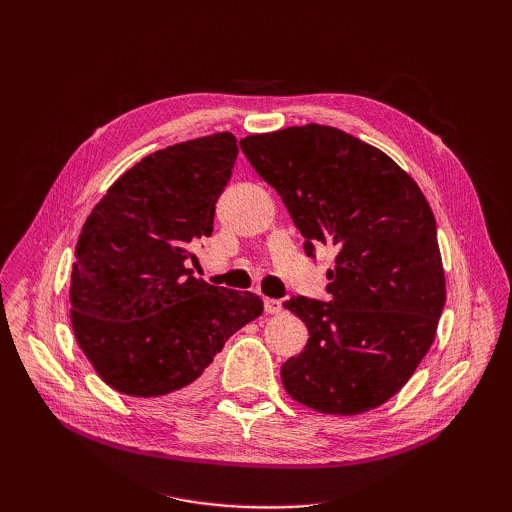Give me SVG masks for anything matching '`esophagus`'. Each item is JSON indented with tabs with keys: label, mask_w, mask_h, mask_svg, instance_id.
Segmentation results:
<instances>
[{
	"label": "esophagus",
	"mask_w": 512,
	"mask_h": 512,
	"mask_svg": "<svg viewBox=\"0 0 512 512\" xmlns=\"http://www.w3.org/2000/svg\"><path fill=\"white\" fill-rule=\"evenodd\" d=\"M265 312L267 314H280L282 312V301L280 299H265Z\"/></svg>",
	"instance_id": "obj_1"
}]
</instances>
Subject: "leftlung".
I'll list each match as a JSON object with an SVG mask.
<instances>
[{
	"instance_id": "left-lung-1",
	"label": "left lung",
	"mask_w": 512,
	"mask_h": 512,
	"mask_svg": "<svg viewBox=\"0 0 512 512\" xmlns=\"http://www.w3.org/2000/svg\"><path fill=\"white\" fill-rule=\"evenodd\" d=\"M239 145L282 196L305 254L337 250L329 301L284 303L309 333L282 365L286 393L324 414L382 406L431 348L446 301L436 218L421 188L380 149L318 123Z\"/></svg>"
}]
</instances>
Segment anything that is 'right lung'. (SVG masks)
I'll return each mask as SVG.
<instances>
[{"label":"right lung","instance_id":"add662e5","mask_svg":"<svg viewBox=\"0 0 512 512\" xmlns=\"http://www.w3.org/2000/svg\"><path fill=\"white\" fill-rule=\"evenodd\" d=\"M218 132L126 170L89 213L70 282L74 337L111 389L130 397L190 391L262 299L196 280L188 260L211 237L237 160Z\"/></svg>","mask_w":512,"mask_h":512}]
</instances>
